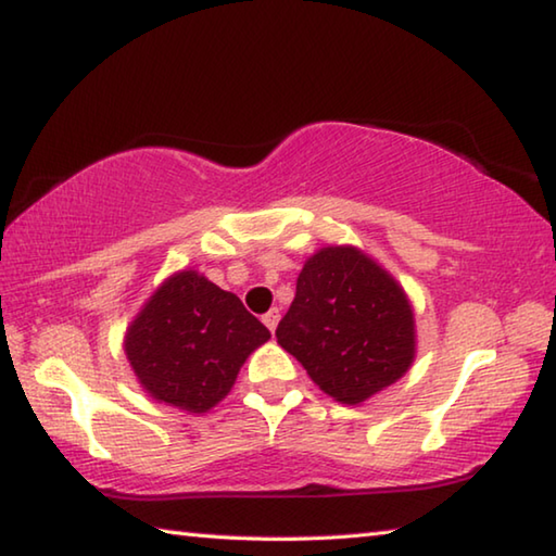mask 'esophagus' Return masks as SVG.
Instances as JSON below:
<instances>
[{
  "label": "esophagus",
  "mask_w": 556,
  "mask_h": 556,
  "mask_svg": "<svg viewBox=\"0 0 556 556\" xmlns=\"http://www.w3.org/2000/svg\"><path fill=\"white\" fill-rule=\"evenodd\" d=\"M262 321H265V326L269 328L271 333L277 331V324H279V308H269V312L262 316Z\"/></svg>",
  "instance_id": "obj_1"
}]
</instances>
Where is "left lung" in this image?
Instances as JSON below:
<instances>
[{
  "instance_id": "left-lung-1",
  "label": "left lung",
  "mask_w": 556,
  "mask_h": 556,
  "mask_svg": "<svg viewBox=\"0 0 556 556\" xmlns=\"http://www.w3.org/2000/svg\"><path fill=\"white\" fill-rule=\"evenodd\" d=\"M277 343L338 402L400 380L414 357V314L388 271L355 248H324L296 279Z\"/></svg>"
}]
</instances>
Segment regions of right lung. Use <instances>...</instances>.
Masks as SVG:
<instances>
[{
  "mask_svg": "<svg viewBox=\"0 0 556 556\" xmlns=\"http://www.w3.org/2000/svg\"><path fill=\"white\" fill-rule=\"evenodd\" d=\"M269 338L242 301L199 271H178L127 328L131 370L154 400L205 412L230 392L240 365Z\"/></svg>",
  "mask_w": 556,
  "mask_h": 556,
  "instance_id": "obj_1",
  "label": "right lung"
}]
</instances>
